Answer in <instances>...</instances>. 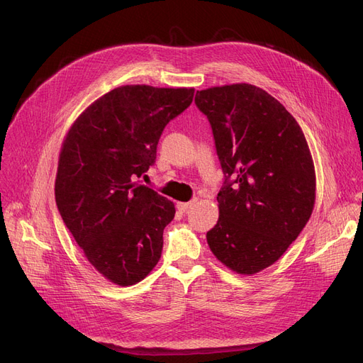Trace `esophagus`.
Segmentation results:
<instances>
[{"instance_id": "34e87169", "label": "esophagus", "mask_w": 363, "mask_h": 363, "mask_svg": "<svg viewBox=\"0 0 363 363\" xmlns=\"http://www.w3.org/2000/svg\"><path fill=\"white\" fill-rule=\"evenodd\" d=\"M194 203H196V200H193V201H188V203H178L177 204V208L179 212H182V213H185L188 208H191L193 206H194Z\"/></svg>"}]
</instances>
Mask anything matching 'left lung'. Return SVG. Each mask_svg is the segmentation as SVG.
Here are the masks:
<instances>
[{"label": "left lung", "mask_w": 363, "mask_h": 363, "mask_svg": "<svg viewBox=\"0 0 363 363\" xmlns=\"http://www.w3.org/2000/svg\"><path fill=\"white\" fill-rule=\"evenodd\" d=\"M194 101L223 172L207 244L230 269L256 274L285 253L312 215L316 179L306 138L287 108L255 85L197 91Z\"/></svg>", "instance_id": "1"}]
</instances>
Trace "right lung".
Wrapping results in <instances>:
<instances>
[{
  "label": "right lung",
  "mask_w": 363,
  "mask_h": 363,
  "mask_svg": "<svg viewBox=\"0 0 363 363\" xmlns=\"http://www.w3.org/2000/svg\"><path fill=\"white\" fill-rule=\"evenodd\" d=\"M193 97V88H114L81 114L63 143L55 178L60 216L94 268L122 287L144 279L162 256L175 206L137 179L156 163L164 126Z\"/></svg>",
  "instance_id": "right-lung-1"
}]
</instances>
